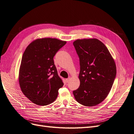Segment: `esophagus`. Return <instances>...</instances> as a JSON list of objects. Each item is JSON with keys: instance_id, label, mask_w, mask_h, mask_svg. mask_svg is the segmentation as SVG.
I'll return each mask as SVG.
<instances>
[{"instance_id": "esophagus-1", "label": "esophagus", "mask_w": 134, "mask_h": 134, "mask_svg": "<svg viewBox=\"0 0 134 134\" xmlns=\"http://www.w3.org/2000/svg\"><path fill=\"white\" fill-rule=\"evenodd\" d=\"M69 80H70V78H69L68 79H66V82L68 83L69 82Z\"/></svg>"}]
</instances>
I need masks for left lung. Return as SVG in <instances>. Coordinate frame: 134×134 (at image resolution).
I'll list each match as a JSON object with an SVG mask.
<instances>
[{
  "label": "left lung",
  "mask_w": 134,
  "mask_h": 134,
  "mask_svg": "<svg viewBox=\"0 0 134 134\" xmlns=\"http://www.w3.org/2000/svg\"><path fill=\"white\" fill-rule=\"evenodd\" d=\"M73 45L80 63V86L73 94L81 104L96 106L111 91L116 75L115 61L98 39L77 40Z\"/></svg>",
  "instance_id": "1"
}]
</instances>
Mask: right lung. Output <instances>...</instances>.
<instances>
[{"label":"right lung","mask_w":134,"mask_h":134,"mask_svg":"<svg viewBox=\"0 0 134 134\" xmlns=\"http://www.w3.org/2000/svg\"><path fill=\"white\" fill-rule=\"evenodd\" d=\"M66 41L56 38L37 39L23 54L19 73L22 92L31 102L41 106L53 102L64 85L54 64V57Z\"/></svg>","instance_id":"right-lung-1"}]
</instances>
